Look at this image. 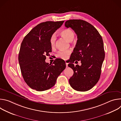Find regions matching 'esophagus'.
Listing matches in <instances>:
<instances>
[{
	"mask_svg": "<svg viewBox=\"0 0 121 121\" xmlns=\"http://www.w3.org/2000/svg\"><path fill=\"white\" fill-rule=\"evenodd\" d=\"M65 64H66V66H68V63H65Z\"/></svg>",
	"mask_w": 121,
	"mask_h": 121,
	"instance_id": "1",
	"label": "esophagus"
}]
</instances>
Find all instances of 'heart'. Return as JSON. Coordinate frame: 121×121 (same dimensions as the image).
Returning a JSON list of instances; mask_svg holds the SVG:
<instances>
[{
  "label": "heart",
  "instance_id": "b5f03b06",
  "mask_svg": "<svg viewBox=\"0 0 121 121\" xmlns=\"http://www.w3.org/2000/svg\"><path fill=\"white\" fill-rule=\"evenodd\" d=\"M61 35L65 38L68 41L71 42L72 41L74 37H75V34L74 32L70 29H65L62 30L60 32ZM56 40V37L55 34H53L51 36L50 39V45L52 47H54L55 45ZM70 51L69 50H65V51H59L57 54V56L63 59H66L67 58L68 56L70 55Z\"/></svg>",
  "mask_w": 121,
  "mask_h": 121
}]
</instances>
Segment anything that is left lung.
I'll list each match as a JSON object with an SVG mask.
<instances>
[{
  "label": "left lung",
  "mask_w": 121,
  "mask_h": 121,
  "mask_svg": "<svg viewBox=\"0 0 121 121\" xmlns=\"http://www.w3.org/2000/svg\"><path fill=\"white\" fill-rule=\"evenodd\" d=\"M65 25L71 28L78 38L70 63L68 65L74 71L69 82L76 91H88L97 84L100 76L105 57L102 38L97 29L85 21L70 20L65 22ZM75 60H80L82 65L75 66L73 63Z\"/></svg>",
  "instance_id": "left-lung-1"
}]
</instances>
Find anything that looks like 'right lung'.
<instances>
[{
	"label": "right lung",
	"instance_id": "add662e5",
	"mask_svg": "<svg viewBox=\"0 0 121 121\" xmlns=\"http://www.w3.org/2000/svg\"><path fill=\"white\" fill-rule=\"evenodd\" d=\"M64 22L41 23L34 27L22 42L19 62L23 79L32 89L42 91L53 87L66 67L62 59H56L54 65L45 61L46 56L52 52L50 38Z\"/></svg>",
	"mask_w": 121,
	"mask_h": 121
}]
</instances>
